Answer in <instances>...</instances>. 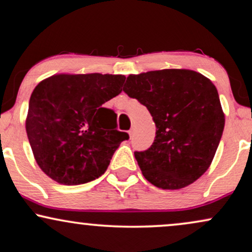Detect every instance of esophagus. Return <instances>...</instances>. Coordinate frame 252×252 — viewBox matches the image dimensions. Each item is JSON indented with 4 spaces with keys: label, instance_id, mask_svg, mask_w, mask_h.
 <instances>
[{
    "label": "esophagus",
    "instance_id": "esophagus-1",
    "mask_svg": "<svg viewBox=\"0 0 252 252\" xmlns=\"http://www.w3.org/2000/svg\"><path fill=\"white\" fill-rule=\"evenodd\" d=\"M134 132H135V129L134 128H131L129 130V136L130 137H132V136H134Z\"/></svg>",
    "mask_w": 252,
    "mask_h": 252
}]
</instances>
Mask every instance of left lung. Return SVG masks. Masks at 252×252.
I'll return each mask as SVG.
<instances>
[{
    "mask_svg": "<svg viewBox=\"0 0 252 252\" xmlns=\"http://www.w3.org/2000/svg\"><path fill=\"white\" fill-rule=\"evenodd\" d=\"M123 92L145 105L156 124L153 145L135 151L145 180L164 190L198 180L213 162L225 124L213 82L189 69H164L129 75Z\"/></svg>",
    "mask_w": 252,
    "mask_h": 252,
    "instance_id": "1",
    "label": "left lung"
}]
</instances>
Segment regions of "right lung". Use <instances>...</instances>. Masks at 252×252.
Returning a JSON list of instances; mask_svg holds the SVG:
<instances>
[{
  "instance_id": "add662e5",
  "label": "right lung",
  "mask_w": 252,
  "mask_h": 252,
  "mask_svg": "<svg viewBox=\"0 0 252 252\" xmlns=\"http://www.w3.org/2000/svg\"><path fill=\"white\" fill-rule=\"evenodd\" d=\"M126 76L56 74L41 81L30 96L26 130L41 170L64 186L104 174L121 142L117 115L103 108L122 92Z\"/></svg>"
}]
</instances>
